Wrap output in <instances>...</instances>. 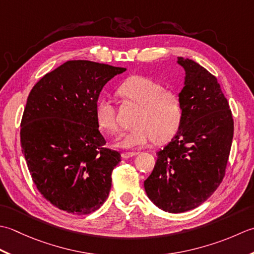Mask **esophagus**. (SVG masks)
<instances>
[{
	"instance_id": "1",
	"label": "esophagus",
	"mask_w": 254,
	"mask_h": 254,
	"mask_svg": "<svg viewBox=\"0 0 254 254\" xmlns=\"http://www.w3.org/2000/svg\"><path fill=\"white\" fill-rule=\"evenodd\" d=\"M137 152H123L122 153V158L124 159H128V158H131L133 156H136Z\"/></svg>"
}]
</instances>
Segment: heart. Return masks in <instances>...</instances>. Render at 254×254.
Segmentation results:
<instances>
[{
	"label": "heart",
	"instance_id": "b5f03b06",
	"mask_svg": "<svg viewBox=\"0 0 254 254\" xmlns=\"http://www.w3.org/2000/svg\"><path fill=\"white\" fill-rule=\"evenodd\" d=\"M120 93L140 108L134 118L136 126L124 132L116 140L123 149H136L150 141L164 142L172 138L182 121L181 100L172 91L164 90L161 83L142 75H132L121 85ZM95 115L98 125L107 132H116V110L110 98L97 102Z\"/></svg>",
	"mask_w": 254,
	"mask_h": 254
}]
</instances>
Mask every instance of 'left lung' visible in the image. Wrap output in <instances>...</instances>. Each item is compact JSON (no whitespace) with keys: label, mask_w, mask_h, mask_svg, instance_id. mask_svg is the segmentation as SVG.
Returning a JSON list of instances; mask_svg holds the SVG:
<instances>
[{"label":"left lung","mask_w":254,"mask_h":254,"mask_svg":"<svg viewBox=\"0 0 254 254\" xmlns=\"http://www.w3.org/2000/svg\"><path fill=\"white\" fill-rule=\"evenodd\" d=\"M177 62L185 72L179 93L182 121L143 183L149 199L174 214L196 208L218 188L234 137L231 111L216 77L194 60L178 57Z\"/></svg>","instance_id":"1"}]
</instances>
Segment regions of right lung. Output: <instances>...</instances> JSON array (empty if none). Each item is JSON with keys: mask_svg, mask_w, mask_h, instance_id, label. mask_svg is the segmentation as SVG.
Segmentation results:
<instances>
[{"mask_svg": "<svg viewBox=\"0 0 254 254\" xmlns=\"http://www.w3.org/2000/svg\"><path fill=\"white\" fill-rule=\"evenodd\" d=\"M126 68L70 60L30 91L20 146L35 185L66 213L91 214L104 204L121 154L105 149L95 108L108 81Z\"/></svg>", "mask_w": 254, "mask_h": 254, "instance_id": "obj_1", "label": "right lung"}]
</instances>
